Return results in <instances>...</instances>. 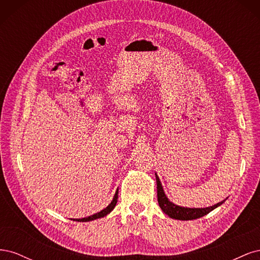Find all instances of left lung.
I'll return each mask as SVG.
<instances>
[{
	"label": "left lung",
	"instance_id": "left-lung-1",
	"mask_svg": "<svg viewBox=\"0 0 260 260\" xmlns=\"http://www.w3.org/2000/svg\"><path fill=\"white\" fill-rule=\"evenodd\" d=\"M155 177H156V183H157V200H158L159 207L161 210L165 212V214L168 215L172 219H177V220H193V219H198L203 216H205L209 214L210 211L216 209L220 205L225 202L222 201L214 206L210 207H205V208H190V207H183V206H179L176 205L175 203H172L168 198L166 193H165L161 182L159 180V177L157 176L155 172Z\"/></svg>",
	"mask_w": 260,
	"mask_h": 260
}]
</instances>
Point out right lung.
<instances>
[{
    "label": "right lung",
    "mask_w": 260,
    "mask_h": 260,
    "mask_svg": "<svg viewBox=\"0 0 260 260\" xmlns=\"http://www.w3.org/2000/svg\"><path fill=\"white\" fill-rule=\"evenodd\" d=\"M117 200H118V188H117L116 192H115V195H114L112 202L108 204L107 207H105L104 209H102L101 211L96 212V214H94L92 216L81 218V219H74V220H75V221H79V222H86V221H92V220H96V219H100V218H103V217L107 216L109 212H111L115 208L116 204H117Z\"/></svg>",
    "instance_id": "1"
}]
</instances>
